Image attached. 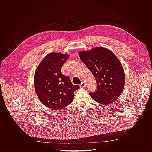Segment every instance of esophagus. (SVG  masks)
I'll return each mask as SVG.
<instances>
[{"mask_svg": "<svg viewBox=\"0 0 152 152\" xmlns=\"http://www.w3.org/2000/svg\"><path fill=\"white\" fill-rule=\"evenodd\" d=\"M80 86L81 87V88H84L85 86V82H82V83H80Z\"/></svg>", "mask_w": 152, "mask_h": 152, "instance_id": "34e87169", "label": "esophagus"}]
</instances>
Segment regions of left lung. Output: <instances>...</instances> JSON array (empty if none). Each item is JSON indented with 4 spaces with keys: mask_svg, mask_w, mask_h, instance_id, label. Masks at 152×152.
Returning a JSON list of instances; mask_svg holds the SVG:
<instances>
[{
    "mask_svg": "<svg viewBox=\"0 0 152 152\" xmlns=\"http://www.w3.org/2000/svg\"><path fill=\"white\" fill-rule=\"evenodd\" d=\"M79 56L96 79V90L89 92L90 96L103 105L115 102L123 92L125 84L124 71L118 58L103 47L80 51Z\"/></svg>",
    "mask_w": 152,
    "mask_h": 152,
    "instance_id": "left-lung-1",
    "label": "left lung"
}]
</instances>
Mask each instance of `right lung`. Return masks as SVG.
I'll list each match as a JSON object with an SVG mask.
<instances>
[{
	"label": "right lung",
	"instance_id": "add662e5",
	"mask_svg": "<svg viewBox=\"0 0 152 152\" xmlns=\"http://www.w3.org/2000/svg\"><path fill=\"white\" fill-rule=\"evenodd\" d=\"M68 58L67 54L51 53L42 59L35 73L36 94L42 104L51 110H60L70 104L75 91L80 88L61 72Z\"/></svg>",
	"mask_w": 152,
	"mask_h": 152
}]
</instances>
